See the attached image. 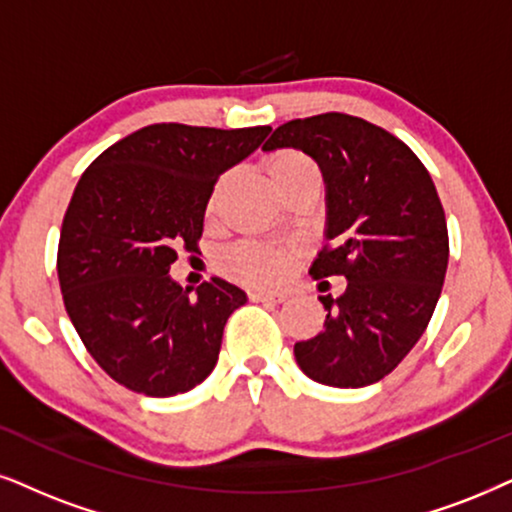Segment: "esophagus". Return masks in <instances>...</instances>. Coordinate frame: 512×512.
Here are the masks:
<instances>
[{
  "label": "esophagus",
  "mask_w": 512,
  "mask_h": 512,
  "mask_svg": "<svg viewBox=\"0 0 512 512\" xmlns=\"http://www.w3.org/2000/svg\"><path fill=\"white\" fill-rule=\"evenodd\" d=\"M286 293H274V290H252L250 293V300L252 302H274V304H278V302H283L286 300Z\"/></svg>",
  "instance_id": "esophagus-1"
}]
</instances>
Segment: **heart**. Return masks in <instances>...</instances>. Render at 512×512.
Segmentation results:
<instances>
[{"instance_id": "obj_1", "label": "heart", "mask_w": 512, "mask_h": 512, "mask_svg": "<svg viewBox=\"0 0 512 512\" xmlns=\"http://www.w3.org/2000/svg\"><path fill=\"white\" fill-rule=\"evenodd\" d=\"M267 172L274 189H283V186L293 184V181L316 177V165L307 155L297 151H281L271 155L267 163ZM219 189L210 196L208 210L212 212L217 208ZM290 252L281 245H267V243H255V241H243L224 252L222 257V269L224 274H229L236 281L248 283V286H274L281 281L288 271Z\"/></svg>"}]
</instances>
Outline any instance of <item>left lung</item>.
I'll use <instances>...</instances> for the list:
<instances>
[{
	"instance_id": "1",
	"label": "left lung",
	"mask_w": 512,
	"mask_h": 512,
	"mask_svg": "<svg viewBox=\"0 0 512 512\" xmlns=\"http://www.w3.org/2000/svg\"><path fill=\"white\" fill-rule=\"evenodd\" d=\"M276 148L307 153L326 184L328 243L309 274L347 281L319 297L326 323L295 342L297 366L328 387L378 383L425 333L444 286L449 234L432 177L404 141L345 113L286 122L262 151Z\"/></svg>"
}]
</instances>
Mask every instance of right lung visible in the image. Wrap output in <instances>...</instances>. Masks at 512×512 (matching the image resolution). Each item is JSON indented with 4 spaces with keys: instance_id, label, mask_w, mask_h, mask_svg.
I'll return each mask as SVG.
<instances>
[{
    "instance_id": "right-lung-1",
    "label": "right lung",
    "mask_w": 512,
    "mask_h": 512,
    "mask_svg": "<svg viewBox=\"0 0 512 512\" xmlns=\"http://www.w3.org/2000/svg\"><path fill=\"white\" fill-rule=\"evenodd\" d=\"M271 127L148 125L106 148L77 181L58 241V281L84 347L115 383L174 397L217 364L226 319L248 295L224 278L181 288L177 250H196L219 174Z\"/></svg>"
}]
</instances>
